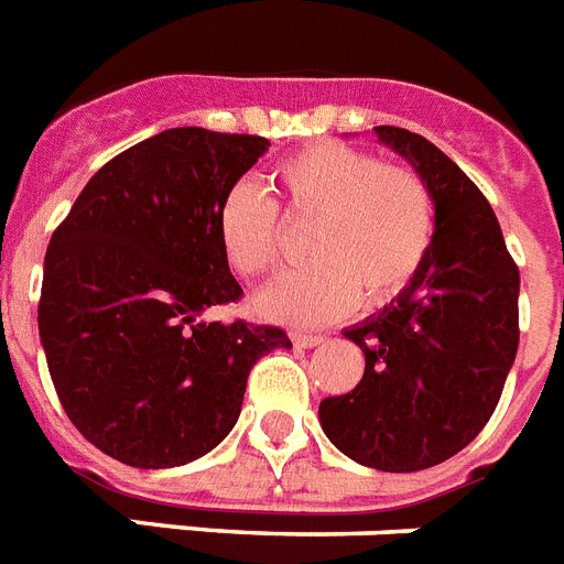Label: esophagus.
Wrapping results in <instances>:
<instances>
[{"label":"esophagus","instance_id":"obj_1","mask_svg":"<svg viewBox=\"0 0 564 564\" xmlns=\"http://www.w3.org/2000/svg\"><path fill=\"white\" fill-rule=\"evenodd\" d=\"M292 344L297 349H312L324 344V335H306V333H292Z\"/></svg>","mask_w":564,"mask_h":564}]
</instances>
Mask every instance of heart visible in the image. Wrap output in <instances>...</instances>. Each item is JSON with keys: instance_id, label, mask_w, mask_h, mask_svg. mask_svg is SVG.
Returning a JSON list of instances; mask_svg holds the SVG:
<instances>
[{"instance_id": "heart-1", "label": "heart", "mask_w": 564, "mask_h": 564, "mask_svg": "<svg viewBox=\"0 0 564 564\" xmlns=\"http://www.w3.org/2000/svg\"><path fill=\"white\" fill-rule=\"evenodd\" d=\"M274 186L292 217L315 220L306 238L312 263L281 274L254 297L269 321L318 326L361 297L384 306L410 286L433 243V197L406 165H387L370 151L315 143L281 160ZM217 243L243 278L269 272L281 252L272 197L238 180L217 209Z\"/></svg>"}]
</instances>
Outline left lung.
Instances as JSON below:
<instances>
[{"mask_svg": "<svg viewBox=\"0 0 564 564\" xmlns=\"http://www.w3.org/2000/svg\"><path fill=\"white\" fill-rule=\"evenodd\" d=\"M376 137L427 183L433 243L390 306L344 329L364 378L321 401L318 419L358 465L413 473L465 451L494 415L519 347V269L485 194L444 151L395 126Z\"/></svg>", "mask_w": 564, "mask_h": 564, "instance_id": "8db88e82", "label": "left lung"}]
</instances>
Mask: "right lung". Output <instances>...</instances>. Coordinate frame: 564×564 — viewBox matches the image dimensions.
<instances>
[{"mask_svg":"<svg viewBox=\"0 0 564 564\" xmlns=\"http://www.w3.org/2000/svg\"><path fill=\"white\" fill-rule=\"evenodd\" d=\"M269 140L169 129L88 180L45 254L40 338L74 427L122 465L163 470L231 433L278 326L206 321L240 297L217 209Z\"/></svg>","mask_w":564,"mask_h":564,"instance_id":"1","label":"right lung"}]
</instances>
